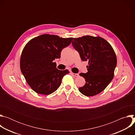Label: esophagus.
Wrapping results in <instances>:
<instances>
[{
	"label": "esophagus",
	"instance_id": "esophagus-1",
	"mask_svg": "<svg viewBox=\"0 0 135 135\" xmlns=\"http://www.w3.org/2000/svg\"><path fill=\"white\" fill-rule=\"evenodd\" d=\"M71 74L75 77H78L79 76V74H75V73H71Z\"/></svg>",
	"mask_w": 135,
	"mask_h": 135
}]
</instances>
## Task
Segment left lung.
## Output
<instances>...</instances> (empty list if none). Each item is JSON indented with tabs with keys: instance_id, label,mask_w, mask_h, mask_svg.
Returning <instances> with one entry per match:
<instances>
[{
	"instance_id": "left-lung-1",
	"label": "left lung",
	"mask_w": 135,
	"mask_h": 135,
	"mask_svg": "<svg viewBox=\"0 0 135 135\" xmlns=\"http://www.w3.org/2000/svg\"><path fill=\"white\" fill-rule=\"evenodd\" d=\"M72 45L82 61H88V72L80 73L85 80L79 90L87 97L102 92L114 78L117 64V56L110 44L103 38L89 35L74 38Z\"/></svg>"
}]
</instances>
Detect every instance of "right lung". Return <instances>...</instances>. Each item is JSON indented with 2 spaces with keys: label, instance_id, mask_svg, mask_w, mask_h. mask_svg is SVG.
I'll use <instances>...</instances> for the list:
<instances>
[{
  "label": "right lung",
  "instance_id": "1",
  "mask_svg": "<svg viewBox=\"0 0 135 135\" xmlns=\"http://www.w3.org/2000/svg\"><path fill=\"white\" fill-rule=\"evenodd\" d=\"M73 39L43 34L26 44L21 55L20 69L35 92L49 95L60 86L63 77L69 71L57 69L53 61L60 58L62 50L69 46Z\"/></svg>",
  "mask_w": 135,
  "mask_h": 135
}]
</instances>
